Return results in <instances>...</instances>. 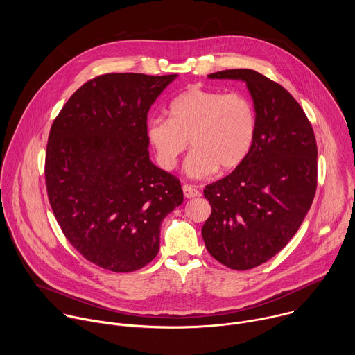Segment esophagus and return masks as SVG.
Instances as JSON below:
<instances>
[{
    "label": "esophagus",
    "mask_w": 355,
    "mask_h": 355,
    "mask_svg": "<svg viewBox=\"0 0 355 355\" xmlns=\"http://www.w3.org/2000/svg\"><path fill=\"white\" fill-rule=\"evenodd\" d=\"M182 192H184V196H185V198H196V196L200 195V192H199L195 187L188 185V184L182 185Z\"/></svg>",
    "instance_id": "1"
}]
</instances>
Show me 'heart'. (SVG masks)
<instances>
[{"label":"heart","mask_w":355,"mask_h":355,"mask_svg":"<svg viewBox=\"0 0 355 355\" xmlns=\"http://www.w3.org/2000/svg\"><path fill=\"white\" fill-rule=\"evenodd\" d=\"M168 115L170 119H150L146 129L164 170L177 167L189 141L193 151L185 162V171L192 178H208L218 168H237L254 146L257 115L244 94L192 85L171 101Z\"/></svg>","instance_id":"heart-1"}]
</instances>
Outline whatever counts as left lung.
Instances as JSON below:
<instances>
[{"label": "left lung", "mask_w": 355, "mask_h": 355, "mask_svg": "<svg viewBox=\"0 0 355 355\" xmlns=\"http://www.w3.org/2000/svg\"><path fill=\"white\" fill-rule=\"evenodd\" d=\"M245 83L257 115L248 157L207 185L212 214L202 226L211 256L244 271L279 252L311 209L318 185V146L311 122L279 84L248 69L208 76Z\"/></svg>", "instance_id": "left-lung-1"}]
</instances>
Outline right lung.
Listing matches in <instances>:
<instances>
[{
	"label": "right lung",
	"mask_w": 355,
	"mask_h": 355,
	"mask_svg": "<svg viewBox=\"0 0 355 355\" xmlns=\"http://www.w3.org/2000/svg\"><path fill=\"white\" fill-rule=\"evenodd\" d=\"M177 74L112 73L80 87L49 133L46 188L84 259L114 272L153 260L164 218L182 204L178 178L148 156L147 112Z\"/></svg>",
	"instance_id": "obj_1"
}]
</instances>
